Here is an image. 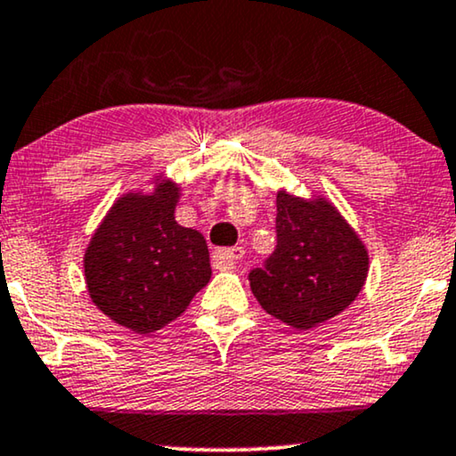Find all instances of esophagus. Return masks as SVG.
Here are the masks:
<instances>
[{"instance_id": "1", "label": "esophagus", "mask_w": 456, "mask_h": 456, "mask_svg": "<svg viewBox=\"0 0 456 456\" xmlns=\"http://www.w3.org/2000/svg\"><path fill=\"white\" fill-rule=\"evenodd\" d=\"M244 256V248L242 246H233V248H221L214 252V263L223 270H235L240 265Z\"/></svg>"}]
</instances>
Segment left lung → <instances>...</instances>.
<instances>
[{"mask_svg": "<svg viewBox=\"0 0 456 456\" xmlns=\"http://www.w3.org/2000/svg\"><path fill=\"white\" fill-rule=\"evenodd\" d=\"M276 252L250 272L261 308L284 325L310 331L342 314L365 287L370 252L325 195H276Z\"/></svg>", "mask_w": 456, "mask_h": 456, "instance_id": "obj_1", "label": "left lung"}]
</instances>
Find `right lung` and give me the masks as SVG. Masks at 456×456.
Masks as SVG:
<instances>
[{
  "instance_id": "1",
  "label": "right lung",
  "mask_w": 456,
  "mask_h": 456,
  "mask_svg": "<svg viewBox=\"0 0 456 456\" xmlns=\"http://www.w3.org/2000/svg\"><path fill=\"white\" fill-rule=\"evenodd\" d=\"M148 186L114 200L82 263L97 310L142 336L175 321L212 276L204 235L175 223L183 186L166 172Z\"/></svg>"
}]
</instances>
